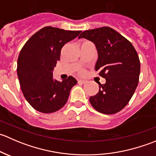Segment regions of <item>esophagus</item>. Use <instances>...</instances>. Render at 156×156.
<instances>
[{
    "mask_svg": "<svg viewBox=\"0 0 156 156\" xmlns=\"http://www.w3.org/2000/svg\"><path fill=\"white\" fill-rule=\"evenodd\" d=\"M78 82L79 83V84H84V83L86 82V81H84V80L79 79V80H78Z\"/></svg>",
    "mask_w": 156,
    "mask_h": 156,
    "instance_id": "1",
    "label": "esophagus"
}]
</instances>
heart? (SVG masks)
I'll return each instance as SVG.
<instances>
[{"instance_id": "b5f03b06", "label": "heart", "mask_w": 156, "mask_h": 156, "mask_svg": "<svg viewBox=\"0 0 156 156\" xmlns=\"http://www.w3.org/2000/svg\"><path fill=\"white\" fill-rule=\"evenodd\" d=\"M81 72H82V71H81Z\"/></svg>"}]
</instances>
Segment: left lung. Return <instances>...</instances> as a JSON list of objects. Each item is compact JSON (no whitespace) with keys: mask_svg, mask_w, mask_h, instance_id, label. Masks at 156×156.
<instances>
[{"mask_svg":"<svg viewBox=\"0 0 156 156\" xmlns=\"http://www.w3.org/2000/svg\"><path fill=\"white\" fill-rule=\"evenodd\" d=\"M82 37L95 44L98 53L95 70L106 79L104 84L99 83V92L90 97V103L99 112H119L130 101L139 82L137 53L127 39L106 26L86 30L78 38Z\"/></svg>","mask_w":156,"mask_h":156,"instance_id":"1","label":"left lung"}]
</instances>
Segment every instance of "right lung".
Masks as SVG:
<instances>
[{
    "mask_svg": "<svg viewBox=\"0 0 156 156\" xmlns=\"http://www.w3.org/2000/svg\"><path fill=\"white\" fill-rule=\"evenodd\" d=\"M81 32L47 26L33 34L22 48L17 75L25 98L37 111L54 112L66 103L77 80L69 76L60 82L53 78V71L62 47Z\"/></svg>",
    "mask_w": 156,
    "mask_h": 156,
    "instance_id": "obj_1",
    "label": "right lung"
}]
</instances>
